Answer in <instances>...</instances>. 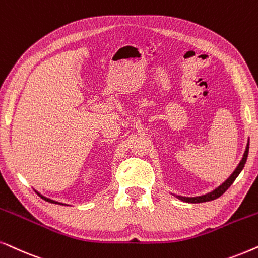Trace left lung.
Segmentation results:
<instances>
[{"label": "left lung", "instance_id": "obj_1", "mask_svg": "<svg viewBox=\"0 0 258 258\" xmlns=\"http://www.w3.org/2000/svg\"><path fill=\"white\" fill-rule=\"evenodd\" d=\"M248 153H249V140H248V144H246V147H245L244 154H243L242 160L239 161L238 165H237L235 171H233V172L231 173V176H230L228 179L224 181V183H222L218 187H216L214 191L209 192V194L202 195V196H197V197H185V196H177L173 194H171V195L174 196V197H177L181 202H186V203H204V202H210V201H214V199H217L218 197H221V196L224 194V192L228 190L230 186H231L236 178L238 177V174L242 172L243 167H244V165L246 163Z\"/></svg>", "mask_w": 258, "mask_h": 258}]
</instances>
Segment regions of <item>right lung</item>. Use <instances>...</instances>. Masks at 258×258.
I'll return each mask as SVG.
<instances>
[{
	"instance_id": "obj_1",
	"label": "right lung",
	"mask_w": 258,
	"mask_h": 258,
	"mask_svg": "<svg viewBox=\"0 0 258 258\" xmlns=\"http://www.w3.org/2000/svg\"><path fill=\"white\" fill-rule=\"evenodd\" d=\"M35 192H36V194H37V195H39V196H40V197H41V198H42V199H44V201H46V202H49V203H54V204H60V205H68V204H64V203H60V202L53 201V199H50V198H47V197H44V196H43V195H41V194H40V192H37V191H35Z\"/></svg>"
}]
</instances>
